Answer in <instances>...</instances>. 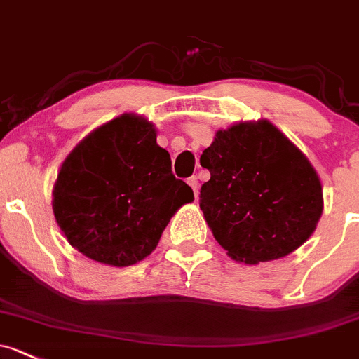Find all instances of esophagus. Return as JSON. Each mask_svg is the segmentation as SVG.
Segmentation results:
<instances>
[{
    "label": "esophagus",
    "instance_id": "1",
    "mask_svg": "<svg viewBox=\"0 0 359 359\" xmlns=\"http://www.w3.org/2000/svg\"><path fill=\"white\" fill-rule=\"evenodd\" d=\"M187 182H189V186L192 187V191H194V196L196 198H199V179L196 175H192L189 180H187Z\"/></svg>",
    "mask_w": 359,
    "mask_h": 359
}]
</instances>
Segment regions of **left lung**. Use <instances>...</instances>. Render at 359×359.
<instances>
[{"instance_id":"8db88e82","label":"left lung","mask_w":359,"mask_h":359,"mask_svg":"<svg viewBox=\"0 0 359 359\" xmlns=\"http://www.w3.org/2000/svg\"><path fill=\"white\" fill-rule=\"evenodd\" d=\"M199 161L211 175L199 208L236 262L284 258L316 229L323 210L318 175L269 120L218 130Z\"/></svg>"}]
</instances>
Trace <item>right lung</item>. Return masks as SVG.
Returning a JSON list of instances; mask_svg holds the SVG:
<instances>
[{"label":"right lung","mask_w":359,"mask_h":359,"mask_svg":"<svg viewBox=\"0 0 359 359\" xmlns=\"http://www.w3.org/2000/svg\"><path fill=\"white\" fill-rule=\"evenodd\" d=\"M194 192L172 173L167 149L146 118L123 113L97 127L65 158L53 211L67 241L94 262L129 266L151 255Z\"/></svg>","instance_id":"add662e5"}]
</instances>
